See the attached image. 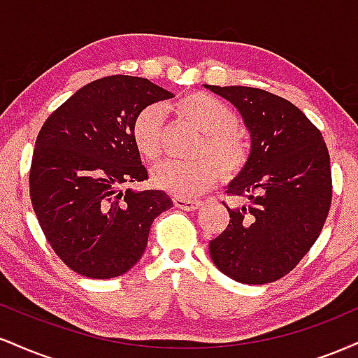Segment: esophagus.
I'll use <instances>...</instances> for the list:
<instances>
[{
  "label": "esophagus",
  "mask_w": 358,
  "mask_h": 358,
  "mask_svg": "<svg viewBox=\"0 0 358 358\" xmlns=\"http://www.w3.org/2000/svg\"><path fill=\"white\" fill-rule=\"evenodd\" d=\"M175 205L180 210H196L200 205V200H190V199H182V196H176Z\"/></svg>",
  "instance_id": "1"
}]
</instances>
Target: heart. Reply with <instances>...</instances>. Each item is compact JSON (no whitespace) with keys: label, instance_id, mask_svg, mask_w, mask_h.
Returning a JSON list of instances; mask_svg holds the SVG:
<instances>
[{"label":"heart","instance_id":"obj_1","mask_svg":"<svg viewBox=\"0 0 358 358\" xmlns=\"http://www.w3.org/2000/svg\"><path fill=\"white\" fill-rule=\"evenodd\" d=\"M173 108L203 133L200 153L212 155L227 173L239 170L245 162L248 145L236 127V114L225 102L210 94L195 92L176 101ZM163 119H165V110L162 106H148L134 117L131 134L139 155L145 159H156L159 156ZM217 175L219 168L210 158H202L196 162L168 159L153 168L151 182L159 190L187 199L207 190L217 180Z\"/></svg>","mask_w":358,"mask_h":358}]
</instances>
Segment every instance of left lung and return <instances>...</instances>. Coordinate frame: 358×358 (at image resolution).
<instances>
[{"instance_id": "8db88e82", "label": "left lung", "mask_w": 358, "mask_h": 358, "mask_svg": "<svg viewBox=\"0 0 358 358\" xmlns=\"http://www.w3.org/2000/svg\"><path fill=\"white\" fill-rule=\"evenodd\" d=\"M239 110L250 151L227 193V229L208 242L213 264L234 281L266 285L286 276L318 239L331 203L330 155L296 106L262 89L207 85Z\"/></svg>"}]
</instances>
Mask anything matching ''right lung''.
Masks as SVG:
<instances>
[{"mask_svg":"<svg viewBox=\"0 0 358 358\" xmlns=\"http://www.w3.org/2000/svg\"><path fill=\"white\" fill-rule=\"evenodd\" d=\"M171 97L143 77H104L77 90L40 129L31 205L57 256L82 276L127 273L145 254L153 220L173 207L163 190L121 188L148 178L131 134L134 117Z\"/></svg>","mask_w":358,"mask_h":358,"instance_id":"add662e5","label":"right lung"}]
</instances>
